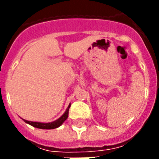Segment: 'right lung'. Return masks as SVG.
I'll return each instance as SVG.
<instances>
[{
    "label": "right lung",
    "instance_id": "1",
    "mask_svg": "<svg viewBox=\"0 0 159 159\" xmlns=\"http://www.w3.org/2000/svg\"><path fill=\"white\" fill-rule=\"evenodd\" d=\"M70 106L71 104H69V106H67V110L65 111V112L63 113L61 117L56 120L53 121V122H48V123H41V122H34V121H29L26 120H24L22 119L25 123L30 125L33 127H35V128L38 129H56L58 128L59 126H61L62 125V123L64 122L66 120L68 117V111H69Z\"/></svg>",
    "mask_w": 159,
    "mask_h": 159
}]
</instances>
